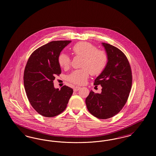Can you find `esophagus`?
Here are the masks:
<instances>
[{
	"instance_id": "1",
	"label": "esophagus",
	"mask_w": 156,
	"mask_h": 156,
	"mask_svg": "<svg viewBox=\"0 0 156 156\" xmlns=\"http://www.w3.org/2000/svg\"><path fill=\"white\" fill-rule=\"evenodd\" d=\"M81 89V87H75L74 88V91L76 92V91H78L79 89Z\"/></svg>"
}]
</instances>
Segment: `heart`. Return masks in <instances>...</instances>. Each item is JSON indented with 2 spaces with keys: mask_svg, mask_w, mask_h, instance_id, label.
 <instances>
[{
  "mask_svg": "<svg viewBox=\"0 0 156 156\" xmlns=\"http://www.w3.org/2000/svg\"><path fill=\"white\" fill-rule=\"evenodd\" d=\"M72 51L76 56L82 57L80 69L73 71L68 75V81L75 85L85 83L89 77L92 75L100 74L106 66L108 61L107 53L102 50L98 49L95 45L86 41H80L73 45ZM59 66L67 69L70 66V58L64 53L60 54L58 57Z\"/></svg>",
  "mask_w": 156,
  "mask_h": 156,
  "instance_id": "1",
  "label": "heart"
}]
</instances>
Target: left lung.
I'll return each mask as SVG.
<instances>
[{
    "label": "left lung",
    "mask_w": 156,
    "mask_h": 156,
    "mask_svg": "<svg viewBox=\"0 0 156 156\" xmlns=\"http://www.w3.org/2000/svg\"><path fill=\"white\" fill-rule=\"evenodd\" d=\"M108 61L102 73L94 82L101 85V94L90 90L85 103L88 111L98 119L111 118L126 104L132 85V73L125 54L117 47L102 43Z\"/></svg>",
    "instance_id": "obj_1"
}]
</instances>
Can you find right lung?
<instances>
[{
    "mask_svg": "<svg viewBox=\"0 0 156 156\" xmlns=\"http://www.w3.org/2000/svg\"><path fill=\"white\" fill-rule=\"evenodd\" d=\"M71 41H53L31 54L24 71V86L32 107L41 116L52 118L67 108L73 89L66 85L54 88L55 75L61 73L58 57Z\"/></svg>",
    "mask_w": 156,
    "mask_h": 156,
    "instance_id": "1",
    "label": "right lung"
}]
</instances>
